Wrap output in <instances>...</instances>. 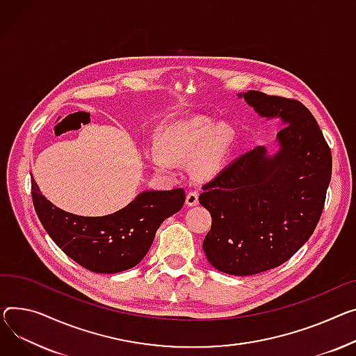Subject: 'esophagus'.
<instances>
[{"label":"esophagus","instance_id":"esophagus-1","mask_svg":"<svg viewBox=\"0 0 356 356\" xmlns=\"http://www.w3.org/2000/svg\"><path fill=\"white\" fill-rule=\"evenodd\" d=\"M199 203V193L197 192H188L186 195V204L187 206H196Z\"/></svg>","mask_w":356,"mask_h":356}]
</instances>
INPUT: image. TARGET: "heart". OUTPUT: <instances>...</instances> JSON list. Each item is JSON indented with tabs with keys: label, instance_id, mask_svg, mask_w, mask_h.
I'll return each instance as SVG.
<instances>
[{
	"label": "heart",
	"instance_id": "1",
	"mask_svg": "<svg viewBox=\"0 0 356 356\" xmlns=\"http://www.w3.org/2000/svg\"><path fill=\"white\" fill-rule=\"evenodd\" d=\"M227 124H216L209 118L195 117L170 124L163 133L161 143L153 141L147 159L153 168L169 172L176 161L195 160V172L200 177H213L220 172L233 141Z\"/></svg>",
	"mask_w": 356,
	"mask_h": 356
}]
</instances>
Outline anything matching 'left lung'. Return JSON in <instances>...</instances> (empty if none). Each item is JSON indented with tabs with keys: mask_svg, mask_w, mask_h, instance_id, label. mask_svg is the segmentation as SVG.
Masks as SVG:
<instances>
[{
	"mask_svg": "<svg viewBox=\"0 0 356 356\" xmlns=\"http://www.w3.org/2000/svg\"><path fill=\"white\" fill-rule=\"evenodd\" d=\"M266 118H280L279 150L257 146L202 188L211 216L203 250L218 270L248 276L277 268L311 238L332 176V154L300 102L260 91L238 94Z\"/></svg>",
	"mask_w": 356,
	"mask_h": 356,
	"instance_id": "8db88e82",
	"label": "left lung"
}]
</instances>
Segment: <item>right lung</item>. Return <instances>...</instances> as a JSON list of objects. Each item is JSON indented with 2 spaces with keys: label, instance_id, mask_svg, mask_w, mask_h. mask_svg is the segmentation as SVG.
<instances>
[{
  "label": "right lung",
  "instance_id": "1",
  "mask_svg": "<svg viewBox=\"0 0 356 356\" xmlns=\"http://www.w3.org/2000/svg\"><path fill=\"white\" fill-rule=\"evenodd\" d=\"M31 195L38 219L54 243L79 265L96 273H118L138 265L160 225L177 213L186 200L180 187L149 191L111 215L86 218L47 200L34 180Z\"/></svg>",
  "mask_w": 356,
  "mask_h": 356
}]
</instances>
